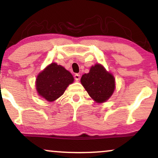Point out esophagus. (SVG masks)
I'll use <instances>...</instances> for the list:
<instances>
[{
	"mask_svg": "<svg viewBox=\"0 0 158 158\" xmlns=\"http://www.w3.org/2000/svg\"><path fill=\"white\" fill-rule=\"evenodd\" d=\"M74 79L76 81H79V79H80V75L79 74V73H76V74L74 75Z\"/></svg>",
	"mask_w": 158,
	"mask_h": 158,
	"instance_id": "1",
	"label": "esophagus"
}]
</instances>
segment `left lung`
Returning a JSON list of instances; mask_svg holds the SVG:
<instances>
[{
  "mask_svg": "<svg viewBox=\"0 0 158 158\" xmlns=\"http://www.w3.org/2000/svg\"><path fill=\"white\" fill-rule=\"evenodd\" d=\"M81 83L89 95L96 103H104L109 99L115 89V79L100 63L90 68L88 73L81 78Z\"/></svg>",
  "mask_w": 158,
  "mask_h": 158,
  "instance_id": "obj_1",
  "label": "left lung"
}]
</instances>
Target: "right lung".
<instances>
[{"instance_id":"right-lung-1","label":"right lung","mask_w":158,"mask_h":158,"mask_svg":"<svg viewBox=\"0 0 158 158\" xmlns=\"http://www.w3.org/2000/svg\"><path fill=\"white\" fill-rule=\"evenodd\" d=\"M73 81V77L68 70L56 63H52L38 74L35 88L39 96L52 102L63 95Z\"/></svg>"}]
</instances>
